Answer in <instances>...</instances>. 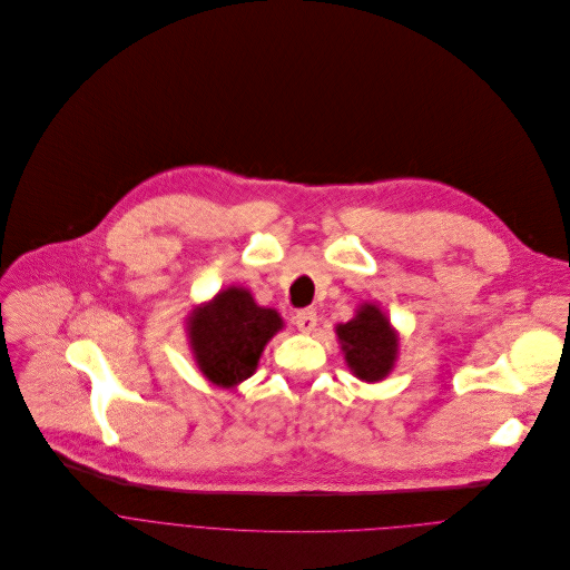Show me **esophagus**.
Segmentation results:
<instances>
[{"label":"esophagus","mask_w":570,"mask_h":570,"mask_svg":"<svg viewBox=\"0 0 570 570\" xmlns=\"http://www.w3.org/2000/svg\"><path fill=\"white\" fill-rule=\"evenodd\" d=\"M293 322H295V326H297L299 331L311 333V331L315 328V324H317V311H315V308H302V311L295 313Z\"/></svg>","instance_id":"esophagus-1"}]
</instances>
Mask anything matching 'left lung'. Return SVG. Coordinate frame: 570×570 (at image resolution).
Returning a JSON list of instances; mask_svg holds the SVG:
<instances>
[{"label":"left lung","instance_id":"8db88e82","mask_svg":"<svg viewBox=\"0 0 570 570\" xmlns=\"http://www.w3.org/2000/svg\"><path fill=\"white\" fill-rule=\"evenodd\" d=\"M344 357L351 371L366 383H377L392 371L399 335L375 304H364L353 320L337 326Z\"/></svg>","mask_w":570,"mask_h":570}]
</instances>
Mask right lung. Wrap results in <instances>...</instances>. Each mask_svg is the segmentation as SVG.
Segmentation results:
<instances>
[{
	"mask_svg": "<svg viewBox=\"0 0 570 570\" xmlns=\"http://www.w3.org/2000/svg\"><path fill=\"white\" fill-rule=\"evenodd\" d=\"M282 328L273 308L257 306L244 288H228L189 317V344L204 375L235 387L257 368L266 342Z\"/></svg>",
	"mask_w": 570,
	"mask_h": 570,
	"instance_id": "right-lung-1",
	"label": "right lung"
}]
</instances>
